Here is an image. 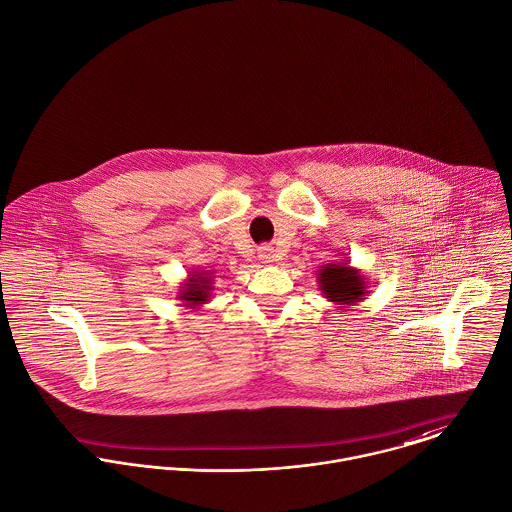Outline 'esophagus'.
Returning a JSON list of instances; mask_svg holds the SVG:
<instances>
[{"instance_id":"esophagus-1","label":"esophagus","mask_w":512,"mask_h":512,"mask_svg":"<svg viewBox=\"0 0 512 512\" xmlns=\"http://www.w3.org/2000/svg\"><path fill=\"white\" fill-rule=\"evenodd\" d=\"M259 259H261L263 263H273V261H277L275 249H273V247H269V245L261 247V249H259Z\"/></svg>"}]
</instances>
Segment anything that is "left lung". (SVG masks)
<instances>
[{
	"label": "left lung",
	"instance_id": "obj_1",
	"mask_svg": "<svg viewBox=\"0 0 512 512\" xmlns=\"http://www.w3.org/2000/svg\"><path fill=\"white\" fill-rule=\"evenodd\" d=\"M316 283L324 298L341 310L355 306L369 294V283L361 269L351 267L347 259L322 265L316 271Z\"/></svg>",
	"mask_w": 512,
	"mask_h": 512
}]
</instances>
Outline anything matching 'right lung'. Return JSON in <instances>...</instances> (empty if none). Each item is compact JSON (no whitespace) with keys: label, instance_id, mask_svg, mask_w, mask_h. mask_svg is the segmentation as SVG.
I'll return each instance as SVG.
<instances>
[{"label":"right lung","instance_id":"1","mask_svg":"<svg viewBox=\"0 0 512 512\" xmlns=\"http://www.w3.org/2000/svg\"><path fill=\"white\" fill-rule=\"evenodd\" d=\"M214 271L208 269H190L186 279L178 286L176 300H180L184 308H202L210 302L214 290Z\"/></svg>","mask_w":512,"mask_h":512}]
</instances>
